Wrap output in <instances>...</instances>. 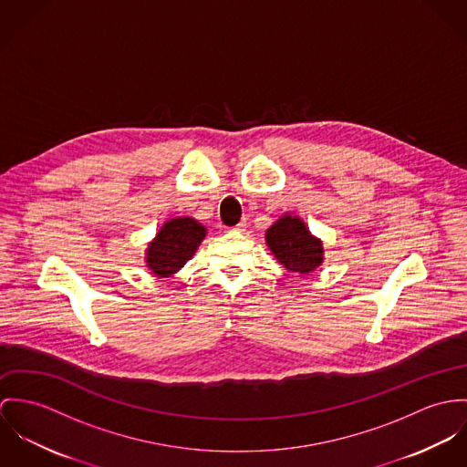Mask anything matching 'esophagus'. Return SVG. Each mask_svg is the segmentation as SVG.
Instances as JSON below:
<instances>
[{"mask_svg": "<svg viewBox=\"0 0 467 467\" xmlns=\"http://www.w3.org/2000/svg\"><path fill=\"white\" fill-rule=\"evenodd\" d=\"M247 229V222L245 220H242L240 223H236L234 227H233V231H238V233H244Z\"/></svg>", "mask_w": 467, "mask_h": 467, "instance_id": "34e87169", "label": "esophagus"}]
</instances>
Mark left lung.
Segmentation results:
<instances>
[{"label":"left lung","instance_id":"obj_1","mask_svg":"<svg viewBox=\"0 0 467 467\" xmlns=\"http://www.w3.org/2000/svg\"><path fill=\"white\" fill-rule=\"evenodd\" d=\"M275 259L290 272L308 274L324 261L322 242L308 231L299 216H281L265 234Z\"/></svg>","mask_w":467,"mask_h":467}]
</instances>
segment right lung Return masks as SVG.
<instances>
[{
  "label": "right lung",
  "instance_id": "right-lung-1",
  "mask_svg": "<svg viewBox=\"0 0 467 467\" xmlns=\"http://www.w3.org/2000/svg\"><path fill=\"white\" fill-rule=\"evenodd\" d=\"M206 238V227L192 216L168 220L149 244L147 265L159 277H170L184 266Z\"/></svg>",
  "mask_w": 467,
  "mask_h": 467
}]
</instances>
